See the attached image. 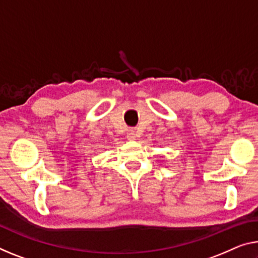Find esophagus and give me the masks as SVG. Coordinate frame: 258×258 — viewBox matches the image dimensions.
Wrapping results in <instances>:
<instances>
[{
    "label": "esophagus",
    "mask_w": 258,
    "mask_h": 258,
    "mask_svg": "<svg viewBox=\"0 0 258 258\" xmlns=\"http://www.w3.org/2000/svg\"><path fill=\"white\" fill-rule=\"evenodd\" d=\"M136 134V128H128L126 132V138H127V140H134L137 138Z\"/></svg>",
    "instance_id": "esophagus-1"
}]
</instances>
